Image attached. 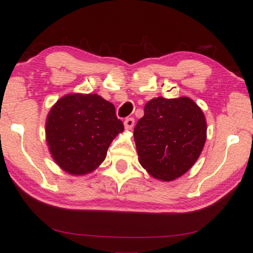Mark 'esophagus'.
Returning <instances> with one entry per match:
<instances>
[{"label":"esophagus","mask_w":253,"mask_h":253,"mask_svg":"<svg viewBox=\"0 0 253 253\" xmlns=\"http://www.w3.org/2000/svg\"><path fill=\"white\" fill-rule=\"evenodd\" d=\"M134 123H135V120H134V118H126V120H125V128L126 129H132L133 126H134Z\"/></svg>","instance_id":"1"}]
</instances>
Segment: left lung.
Listing matches in <instances>:
<instances>
[{
	"label": "left lung",
	"mask_w": 253,
	"mask_h": 253,
	"mask_svg": "<svg viewBox=\"0 0 253 253\" xmlns=\"http://www.w3.org/2000/svg\"><path fill=\"white\" fill-rule=\"evenodd\" d=\"M206 132L203 111L192 99H151L134 128L140 164L157 179H176L199 158Z\"/></svg>",
	"instance_id": "8db88e82"
}]
</instances>
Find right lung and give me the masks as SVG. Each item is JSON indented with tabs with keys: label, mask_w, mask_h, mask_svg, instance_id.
Here are the masks:
<instances>
[{
	"label": "right lung",
	"mask_w": 253,
	"mask_h": 253,
	"mask_svg": "<svg viewBox=\"0 0 253 253\" xmlns=\"http://www.w3.org/2000/svg\"><path fill=\"white\" fill-rule=\"evenodd\" d=\"M124 124L113 104L92 95H68L56 102L46 121V140L54 161L70 174L91 172Z\"/></svg>",
	"instance_id": "right-lung-1"
}]
</instances>
